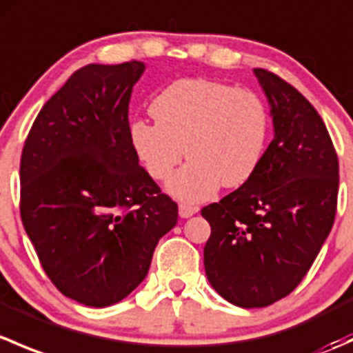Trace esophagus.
Returning <instances> with one entry per match:
<instances>
[{
	"label": "esophagus",
	"mask_w": 353,
	"mask_h": 353,
	"mask_svg": "<svg viewBox=\"0 0 353 353\" xmlns=\"http://www.w3.org/2000/svg\"><path fill=\"white\" fill-rule=\"evenodd\" d=\"M198 210H199L198 206L181 203V205H179V216H183V219H190V216H193L194 213H198Z\"/></svg>",
	"instance_id": "1"
}]
</instances>
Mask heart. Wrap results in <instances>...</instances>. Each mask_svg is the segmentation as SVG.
<instances>
[{"label":"heart","instance_id":"1","mask_svg":"<svg viewBox=\"0 0 353 353\" xmlns=\"http://www.w3.org/2000/svg\"><path fill=\"white\" fill-rule=\"evenodd\" d=\"M150 112L155 123L130 126L134 154L157 181L169 179L184 154L190 157L169 183L170 193L186 201L208 199L220 184L241 186L265 155L268 105L251 88L184 78L157 95Z\"/></svg>","mask_w":353,"mask_h":353}]
</instances>
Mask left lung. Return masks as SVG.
Here are the masks:
<instances>
[{"label": "left lung", "mask_w": 353, "mask_h": 353, "mask_svg": "<svg viewBox=\"0 0 353 353\" xmlns=\"http://www.w3.org/2000/svg\"><path fill=\"white\" fill-rule=\"evenodd\" d=\"M273 137L251 179L201 215L212 227L205 272L239 307L287 297L309 272L336 213L338 157L318 110L290 83L254 68Z\"/></svg>", "instance_id": "1"}]
</instances>
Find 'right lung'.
<instances>
[{
	"instance_id": "add662e5",
	"label": "right lung",
	"mask_w": 353,
	"mask_h": 353,
	"mask_svg": "<svg viewBox=\"0 0 353 353\" xmlns=\"http://www.w3.org/2000/svg\"><path fill=\"white\" fill-rule=\"evenodd\" d=\"M141 61L74 71L35 117L20 160V215L46 275L66 297L108 307L147 276L177 205L138 163L131 92Z\"/></svg>"
}]
</instances>
